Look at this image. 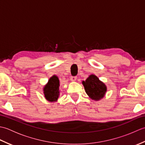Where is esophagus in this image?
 Instances as JSON below:
<instances>
[{"instance_id": "obj_1", "label": "esophagus", "mask_w": 145, "mask_h": 145, "mask_svg": "<svg viewBox=\"0 0 145 145\" xmlns=\"http://www.w3.org/2000/svg\"><path fill=\"white\" fill-rule=\"evenodd\" d=\"M76 78H77V77H76V76H72L70 77V80H71V82H75L76 80Z\"/></svg>"}]
</instances>
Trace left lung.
<instances>
[{
	"instance_id": "obj_1",
	"label": "left lung",
	"mask_w": 145,
	"mask_h": 145,
	"mask_svg": "<svg viewBox=\"0 0 145 145\" xmlns=\"http://www.w3.org/2000/svg\"><path fill=\"white\" fill-rule=\"evenodd\" d=\"M82 84L89 98L95 101L102 99L107 91L106 85L93 74L89 75L85 81H82Z\"/></svg>"
}]
</instances>
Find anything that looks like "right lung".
Listing matches in <instances>:
<instances>
[{
  "label": "right lung",
  "mask_w": 145,
  "mask_h": 145,
  "mask_svg": "<svg viewBox=\"0 0 145 145\" xmlns=\"http://www.w3.org/2000/svg\"><path fill=\"white\" fill-rule=\"evenodd\" d=\"M60 81L58 76L54 75L49 78L47 84L43 88L44 97L50 102H56L60 97Z\"/></svg>",
  "instance_id": "right-lung-1"
}]
</instances>
